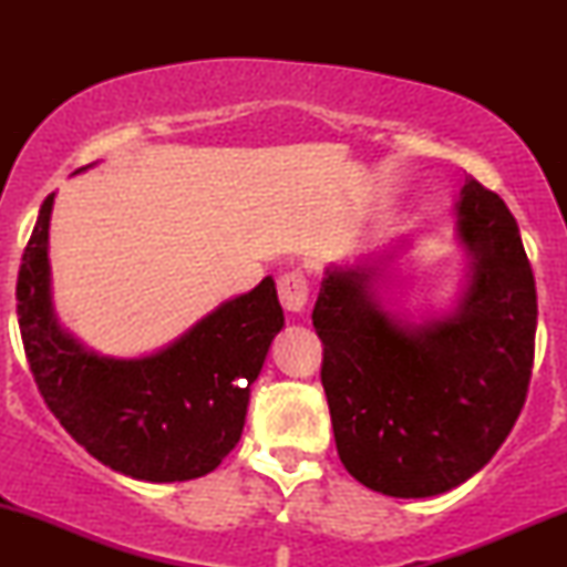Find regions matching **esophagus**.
Returning a JSON list of instances; mask_svg holds the SVG:
<instances>
[{"label":"esophagus","instance_id":"obj_1","mask_svg":"<svg viewBox=\"0 0 567 567\" xmlns=\"http://www.w3.org/2000/svg\"><path fill=\"white\" fill-rule=\"evenodd\" d=\"M278 299H281V307L291 315H301L307 307L309 299V281L301 270H291V274H284L278 278Z\"/></svg>","mask_w":567,"mask_h":567}]
</instances>
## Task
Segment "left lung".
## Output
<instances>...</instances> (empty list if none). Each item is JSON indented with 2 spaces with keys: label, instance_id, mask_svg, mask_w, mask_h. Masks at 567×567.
Here are the masks:
<instances>
[{
  "label": "left lung",
  "instance_id": "8db88e82",
  "mask_svg": "<svg viewBox=\"0 0 567 567\" xmlns=\"http://www.w3.org/2000/svg\"><path fill=\"white\" fill-rule=\"evenodd\" d=\"M456 212L472 274L452 317L394 320L371 289L374 270L338 266L312 312L340 462L394 498L446 493L483 470L529 392L537 289L518 224L475 177Z\"/></svg>",
  "mask_w": 567,
  "mask_h": 567
}]
</instances>
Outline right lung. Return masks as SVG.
Listing matches in <instances>:
<instances>
[{"mask_svg":"<svg viewBox=\"0 0 567 567\" xmlns=\"http://www.w3.org/2000/svg\"><path fill=\"white\" fill-rule=\"evenodd\" d=\"M53 193L22 252L18 322L38 392L76 444L121 475L183 483L221 464L243 436L250 384L284 328L274 278L224 301L165 351L107 359L61 328L51 307Z\"/></svg>","mask_w":567,"mask_h":567,"instance_id":"1","label":"right lung"}]
</instances>
